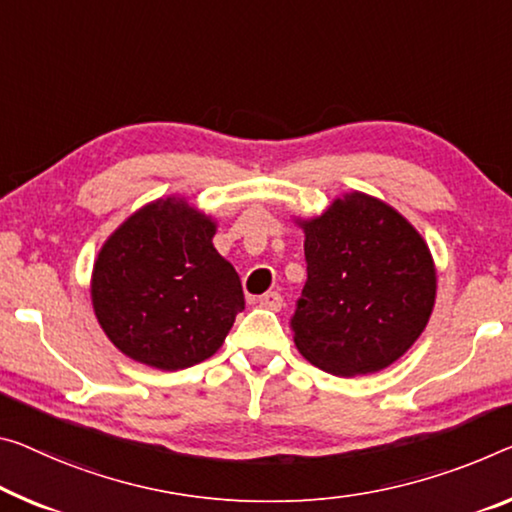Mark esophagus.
<instances>
[{
    "instance_id": "esophagus-1",
    "label": "esophagus",
    "mask_w": 512,
    "mask_h": 512,
    "mask_svg": "<svg viewBox=\"0 0 512 512\" xmlns=\"http://www.w3.org/2000/svg\"><path fill=\"white\" fill-rule=\"evenodd\" d=\"M258 304L265 306V309H270V311H281L283 297L277 293V290H270V293L258 297Z\"/></svg>"
}]
</instances>
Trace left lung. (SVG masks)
I'll return each mask as SVG.
<instances>
[{"instance_id": "8db88e82", "label": "left lung", "mask_w": 512, "mask_h": 512, "mask_svg": "<svg viewBox=\"0 0 512 512\" xmlns=\"http://www.w3.org/2000/svg\"><path fill=\"white\" fill-rule=\"evenodd\" d=\"M300 226L309 277L290 320L297 350L348 377L403 357L426 329L437 290L430 249L414 226L361 192Z\"/></svg>"}]
</instances>
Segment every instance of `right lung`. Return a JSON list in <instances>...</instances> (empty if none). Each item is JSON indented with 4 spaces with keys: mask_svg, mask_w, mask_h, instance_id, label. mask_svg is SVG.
Instances as JSON below:
<instances>
[{
    "mask_svg": "<svg viewBox=\"0 0 512 512\" xmlns=\"http://www.w3.org/2000/svg\"><path fill=\"white\" fill-rule=\"evenodd\" d=\"M212 235L210 217L169 196L137 210L102 245L93 311L123 355L180 371L222 348L245 295Z\"/></svg>",
    "mask_w": 512,
    "mask_h": 512,
    "instance_id": "add662e5",
    "label": "right lung"
}]
</instances>
